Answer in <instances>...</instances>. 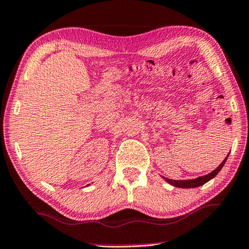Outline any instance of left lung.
Listing matches in <instances>:
<instances>
[{
	"mask_svg": "<svg viewBox=\"0 0 249 249\" xmlns=\"http://www.w3.org/2000/svg\"><path fill=\"white\" fill-rule=\"evenodd\" d=\"M230 155V154H229ZM229 155L226 156L225 159L223 160V161L220 163V166L217 168H215L212 172H210V174L205 175V176H201L199 178H196V179H188V180H171V179H168L165 178V177H162L163 179H165L168 183H170L171 185H174V187L177 188H184V189H189V188H196V187H200V185L204 184L210 181L211 179H213L214 177H215L218 172L221 171V169L223 168V166L225 165L227 157H229Z\"/></svg>",
	"mask_w": 249,
	"mask_h": 249,
	"instance_id": "left-lung-1",
	"label": "left lung"
}]
</instances>
